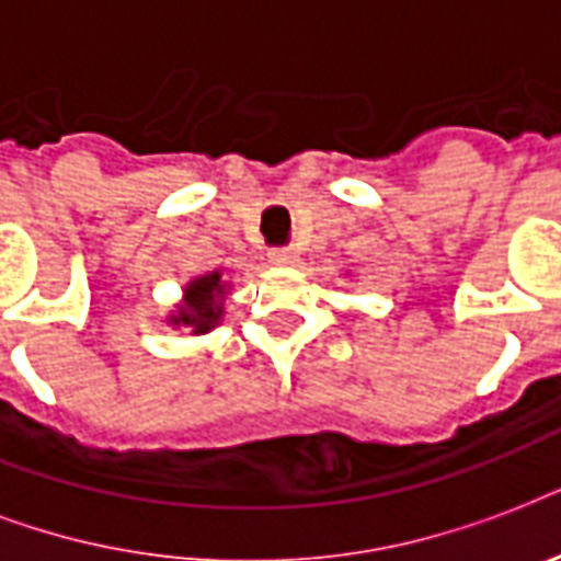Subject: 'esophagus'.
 <instances>
[{
  "mask_svg": "<svg viewBox=\"0 0 561 561\" xmlns=\"http://www.w3.org/2000/svg\"><path fill=\"white\" fill-rule=\"evenodd\" d=\"M267 259H271L273 264H294V259H297V255L290 253L288 247H276V250H271V253H267Z\"/></svg>",
  "mask_w": 561,
  "mask_h": 561,
  "instance_id": "esophagus-1",
  "label": "esophagus"
}]
</instances>
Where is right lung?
I'll list each match as a JSON object with an SVG mask.
<instances>
[{
  "instance_id": "obj_1",
  "label": "right lung",
  "mask_w": 561,
  "mask_h": 561,
  "mask_svg": "<svg viewBox=\"0 0 561 561\" xmlns=\"http://www.w3.org/2000/svg\"><path fill=\"white\" fill-rule=\"evenodd\" d=\"M224 279L220 273H206L201 279H194L186 290V306L180 308V314L171 320L174 325H186L194 334L209 332L211 325H218L220 317V297H224Z\"/></svg>"
}]
</instances>
